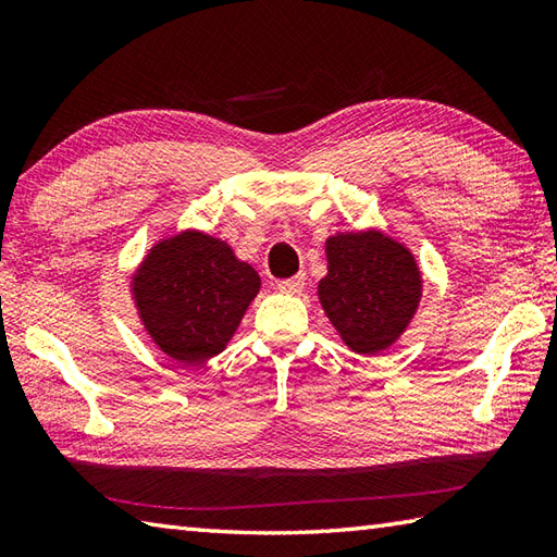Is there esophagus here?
<instances>
[{
  "label": "esophagus",
  "instance_id": "1",
  "mask_svg": "<svg viewBox=\"0 0 557 557\" xmlns=\"http://www.w3.org/2000/svg\"><path fill=\"white\" fill-rule=\"evenodd\" d=\"M275 287H277V292H282V294H299V292L304 289V275L289 277V280H280Z\"/></svg>",
  "mask_w": 557,
  "mask_h": 557
}]
</instances>
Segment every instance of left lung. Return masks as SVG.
<instances>
[{
    "mask_svg": "<svg viewBox=\"0 0 557 557\" xmlns=\"http://www.w3.org/2000/svg\"><path fill=\"white\" fill-rule=\"evenodd\" d=\"M327 275L318 299L342 342L357 354L385 351L421 301V270L405 244L381 230L339 232L325 242Z\"/></svg>",
    "mask_w": 557,
    "mask_h": 557,
    "instance_id": "obj_1",
    "label": "left lung"
}]
</instances>
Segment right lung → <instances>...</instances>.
Masks as SVG:
<instances>
[{
    "label": "right lung",
    "instance_id": "1",
    "mask_svg": "<svg viewBox=\"0 0 557 557\" xmlns=\"http://www.w3.org/2000/svg\"><path fill=\"white\" fill-rule=\"evenodd\" d=\"M258 289V272L227 242L196 230L158 242L132 277L146 333L182 363L208 361L227 347Z\"/></svg>",
    "mask_w": 557,
    "mask_h": 557
}]
</instances>
